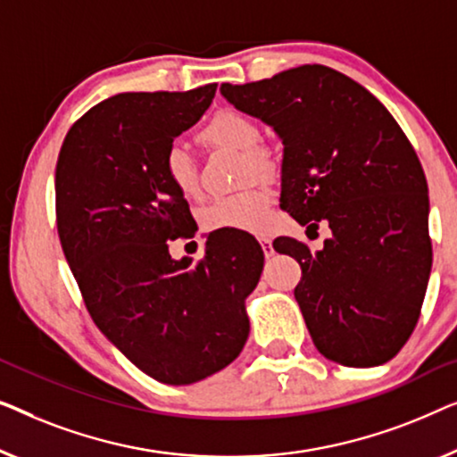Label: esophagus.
<instances>
[{
    "mask_svg": "<svg viewBox=\"0 0 457 457\" xmlns=\"http://www.w3.org/2000/svg\"><path fill=\"white\" fill-rule=\"evenodd\" d=\"M259 242H261V248H262V253H265L267 259H271V256L275 254V250H273V242L269 240V237H259Z\"/></svg>",
    "mask_w": 457,
    "mask_h": 457,
    "instance_id": "obj_1",
    "label": "esophagus"
}]
</instances>
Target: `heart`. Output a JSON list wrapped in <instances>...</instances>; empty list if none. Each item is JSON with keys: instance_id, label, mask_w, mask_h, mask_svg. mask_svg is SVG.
Instances as JSON below:
<instances>
[{"instance_id": "1", "label": "heart", "mask_w": 457, "mask_h": 457, "mask_svg": "<svg viewBox=\"0 0 457 457\" xmlns=\"http://www.w3.org/2000/svg\"><path fill=\"white\" fill-rule=\"evenodd\" d=\"M198 138L207 146L229 149L244 155V162H246L244 176L246 179L253 176H265L271 170L267 153L261 149V128L246 113L234 112V109L215 113L198 134ZM163 176L179 196L192 201L201 195L196 163L184 146L171 145L165 151ZM271 190L265 186H254V188L231 196H220L203 207L201 226L207 231H262L271 220Z\"/></svg>"}]
</instances>
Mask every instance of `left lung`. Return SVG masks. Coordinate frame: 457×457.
Segmentation results:
<instances>
[{"mask_svg": "<svg viewBox=\"0 0 457 457\" xmlns=\"http://www.w3.org/2000/svg\"><path fill=\"white\" fill-rule=\"evenodd\" d=\"M221 95L284 143L279 207L306 229L331 228L317 253L273 242L300 262L294 295L317 350L358 369L387 362L419 323L433 265L427 178L406 134L364 87L319 63L226 82Z\"/></svg>", "mask_w": 457, "mask_h": 457, "instance_id": "8db88e82", "label": "left lung"}]
</instances>
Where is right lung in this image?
Returning <instances> with one entry per match:
<instances>
[{"label": "right lung", "instance_id": "add662e5", "mask_svg": "<svg viewBox=\"0 0 457 457\" xmlns=\"http://www.w3.org/2000/svg\"><path fill=\"white\" fill-rule=\"evenodd\" d=\"M215 91L101 101L70 128L55 167L57 234L95 325L167 385L196 383L234 362L250 331L244 300L265 262L244 231L211 234L198 262L170 254V240L195 228L163 176V155Z\"/></svg>", "mask_w": 457, "mask_h": 457}]
</instances>
